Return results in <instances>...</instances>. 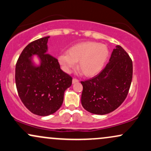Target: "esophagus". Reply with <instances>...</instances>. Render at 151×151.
<instances>
[{
  "label": "esophagus",
  "mask_w": 151,
  "mask_h": 151,
  "mask_svg": "<svg viewBox=\"0 0 151 151\" xmlns=\"http://www.w3.org/2000/svg\"><path fill=\"white\" fill-rule=\"evenodd\" d=\"M79 81L77 79H76V78H73V79H72V84H75V83H77Z\"/></svg>",
  "instance_id": "1"
}]
</instances>
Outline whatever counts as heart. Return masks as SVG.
<instances>
[{
  "label": "heart",
  "instance_id": "b5f03b06",
  "mask_svg": "<svg viewBox=\"0 0 151 151\" xmlns=\"http://www.w3.org/2000/svg\"><path fill=\"white\" fill-rule=\"evenodd\" d=\"M106 45L96 42H82L74 45L67 50V53L58 56L62 70L70 73L78 62L77 68L83 75L93 77L103 69L109 57Z\"/></svg>",
  "mask_w": 151,
  "mask_h": 151
}]
</instances>
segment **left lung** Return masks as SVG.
Listing matches in <instances>:
<instances>
[{
  "label": "left lung",
  "mask_w": 151,
  "mask_h": 151,
  "mask_svg": "<svg viewBox=\"0 0 151 151\" xmlns=\"http://www.w3.org/2000/svg\"><path fill=\"white\" fill-rule=\"evenodd\" d=\"M132 77V60L123 47L118 45L99 74L81 81V105L87 111L99 115L114 111L126 99Z\"/></svg>",
  "instance_id": "1"
}]
</instances>
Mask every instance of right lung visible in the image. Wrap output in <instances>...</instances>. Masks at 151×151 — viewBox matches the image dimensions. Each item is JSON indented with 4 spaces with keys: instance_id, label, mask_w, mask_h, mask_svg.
Here are the masks:
<instances>
[{
    "instance_id": "right-lung-1",
    "label": "right lung",
    "mask_w": 151,
    "mask_h": 151,
    "mask_svg": "<svg viewBox=\"0 0 151 151\" xmlns=\"http://www.w3.org/2000/svg\"><path fill=\"white\" fill-rule=\"evenodd\" d=\"M29 43L15 65V84L19 97L32 114L41 116L52 114L61 107L65 90L72 85V78L60 69L58 59L47 53L48 38ZM37 55L41 65L32 60Z\"/></svg>"
}]
</instances>
